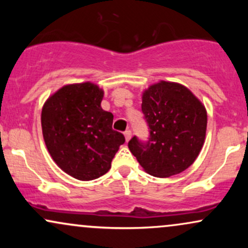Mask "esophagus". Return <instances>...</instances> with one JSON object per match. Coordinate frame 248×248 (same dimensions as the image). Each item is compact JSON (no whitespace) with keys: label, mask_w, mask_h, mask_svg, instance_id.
Returning a JSON list of instances; mask_svg holds the SVG:
<instances>
[{"label":"esophagus","mask_w":248,"mask_h":248,"mask_svg":"<svg viewBox=\"0 0 248 248\" xmlns=\"http://www.w3.org/2000/svg\"><path fill=\"white\" fill-rule=\"evenodd\" d=\"M124 134V139H126V142H128L130 140V138H132V132H130V130H126Z\"/></svg>","instance_id":"1"}]
</instances>
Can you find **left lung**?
<instances>
[{"instance_id":"obj_1","label":"left lung","mask_w":248,"mask_h":248,"mask_svg":"<svg viewBox=\"0 0 248 248\" xmlns=\"http://www.w3.org/2000/svg\"><path fill=\"white\" fill-rule=\"evenodd\" d=\"M141 108L149 139L142 142L134 136L128 148L144 171L170 177L187 169L205 141L204 105L183 85L161 80L144 91Z\"/></svg>"}]
</instances>
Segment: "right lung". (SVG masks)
<instances>
[{
	"instance_id": "right-lung-1",
	"label": "right lung",
	"mask_w": 248,
	"mask_h": 248,
	"mask_svg": "<svg viewBox=\"0 0 248 248\" xmlns=\"http://www.w3.org/2000/svg\"><path fill=\"white\" fill-rule=\"evenodd\" d=\"M104 91L86 81L65 85L45 101L42 130L51 157L62 171L92 181L110 169L124 136L113 130V114L101 108Z\"/></svg>"
}]
</instances>
